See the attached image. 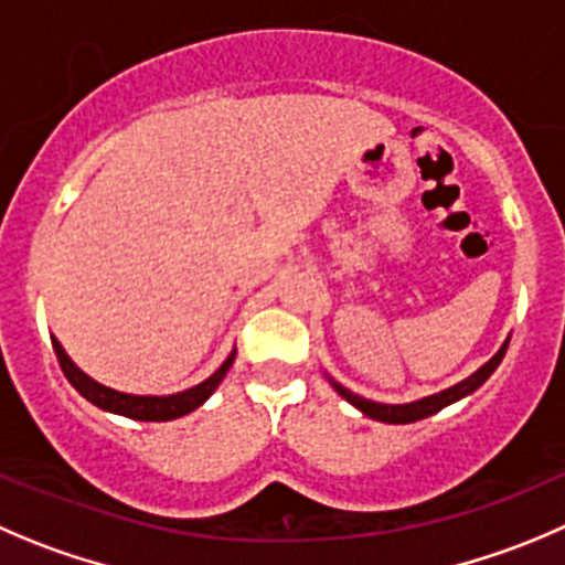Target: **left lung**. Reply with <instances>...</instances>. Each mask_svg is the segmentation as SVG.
<instances>
[{"mask_svg":"<svg viewBox=\"0 0 565 565\" xmlns=\"http://www.w3.org/2000/svg\"><path fill=\"white\" fill-rule=\"evenodd\" d=\"M505 350H508V344H502L500 353H497L491 361H486V364L480 366V370L475 372V375H469L467 381L456 383V386L445 388V392L430 394V397L416 399V403H408V405H383V403H372V399H364V397H359V394L348 392V388L339 386V383H333V388H337V392L342 394V397L348 399V403H353L355 408L364 411L366 416H372V419H377V422H392V425H405V422L425 419V416L436 414V411H441V408H445V405H450V403H456V399H461V397H467V394H472L475 388H478L480 383H483L486 377H489L491 372H494L497 366H500V361H502V355H505Z\"/></svg>","mask_w":565,"mask_h":565,"instance_id":"left-lung-1","label":"left lung"}]
</instances>
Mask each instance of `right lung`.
Masks as SVG:
<instances>
[{
    "label": "right lung",
    "mask_w": 565,
    "mask_h": 565,
    "mask_svg": "<svg viewBox=\"0 0 565 565\" xmlns=\"http://www.w3.org/2000/svg\"><path fill=\"white\" fill-rule=\"evenodd\" d=\"M52 344H54V353H57L60 370H63V375L68 377V383L82 394V397L90 399V403L98 405V408L113 411V414L129 416V419H140V422H168L199 408V405L215 392L217 383H221L223 375L228 372V366L234 364V355H237V353L228 355L215 375H210L204 383L188 388V392L168 394V397H140V394H124V392H115V388L109 386H102V383H96L93 377H87L85 372H82L79 366L65 355L63 344H60L57 339H52Z\"/></svg>",
    "instance_id": "obj_1"
}]
</instances>
